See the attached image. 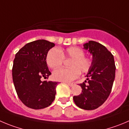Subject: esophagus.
I'll return each mask as SVG.
<instances>
[{"label":"esophagus","instance_id":"obj_1","mask_svg":"<svg viewBox=\"0 0 129 129\" xmlns=\"http://www.w3.org/2000/svg\"><path fill=\"white\" fill-rule=\"evenodd\" d=\"M67 84L69 86H74V85H75V83H67Z\"/></svg>","mask_w":129,"mask_h":129}]
</instances>
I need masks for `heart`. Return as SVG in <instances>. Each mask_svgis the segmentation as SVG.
Here are the masks:
<instances>
[{
    "label": "heart",
    "instance_id": "obj_1",
    "mask_svg": "<svg viewBox=\"0 0 129 129\" xmlns=\"http://www.w3.org/2000/svg\"><path fill=\"white\" fill-rule=\"evenodd\" d=\"M63 58H71L69 66L70 68H60L53 73V77L56 81L70 82L76 79L80 72L86 73L92 66V60L85 56V52L81 48L71 46L66 49L52 48L46 55V63L51 69H56L62 64Z\"/></svg>",
    "mask_w": 129,
    "mask_h": 129
}]
</instances>
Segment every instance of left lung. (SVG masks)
<instances>
[{
    "instance_id": "8db88e82",
    "label": "left lung",
    "mask_w": 129,
    "mask_h": 129,
    "mask_svg": "<svg viewBox=\"0 0 129 129\" xmlns=\"http://www.w3.org/2000/svg\"><path fill=\"white\" fill-rule=\"evenodd\" d=\"M84 49L92 55V66L86 76V81L79 84L82 92L74 96V103L79 108L93 110L107 100L111 91L115 78L113 55L106 48L97 42L90 41L83 44Z\"/></svg>"
}]
</instances>
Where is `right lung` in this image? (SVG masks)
<instances>
[{
  "label": "right lung",
  "mask_w": 129,
  "mask_h": 129,
  "mask_svg": "<svg viewBox=\"0 0 129 129\" xmlns=\"http://www.w3.org/2000/svg\"><path fill=\"white\" fill-rule=\"evenodd\" d=\"M54 46L53 43L40 39L27 43L16 54L12 69L13 83L19 99L28 108L43 109L55 99L59 83L41 79L51 74L46 58Z\"/></svg>",
  "instance_id": "1"
}]
</instances>
